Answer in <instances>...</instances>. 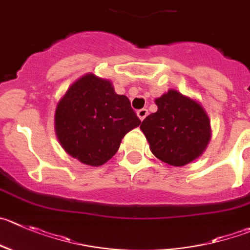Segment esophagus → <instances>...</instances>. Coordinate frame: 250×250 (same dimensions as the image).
I'll return each instance as SVG.
<instances>
[{
	"mask_svg": "<svg viewBox=\"0 0 250 250\" xmlns=\"http://www.w3.org/2000/svg\"><path fill=\"white\" fill-rule=\"evenodd\" d=\"M147 115H148V110L146 108H142L140 110H137V116L140 118V120H144Z\"/></svg>",
	"mask_w": 250,
	"mask_h": 250,
	"instance_id": "34e87169",
	"label": "esophagus"
}]
</instances>
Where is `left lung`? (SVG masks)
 Segmentation results:
<instances>
[{"instance_id":"1","label":"left lung","mask_w":250,"mask_h":250,"mask_svg":"<svg viewBox=\"0 0 250 250\" xmlns=\"http://www.w3.org/2000/svg\"><path fill=\"white\" fill-rule=\"evenodd\" d=\"M158 110L142 121L140 129L152 153L174 167L203 154L210 141V120L199 103L170 89L156 99Z\"/></svg>"}]
</instances>
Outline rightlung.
<instances>
[{"label":"right lung","instance_id":"right-lung-1","mask_svg":"<svg viewBox=\"0 0 250 250\" xmlns=\"http://www.w3.org/2000/svg\"><path fill=\"white\" fill-rule=\"evenodd\" d=\"M141 124L126 96L108 80L88 73L59 102L55 131L61 146L88 166L104 165L118 152L123 137Z\"/></svg>","mask_w":250,"mask_h":250}]
</instances>
